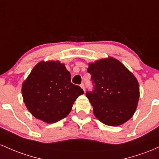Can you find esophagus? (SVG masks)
I'll use <instances>...</instances> for the list:
<instances>
[{
	"label": "esophagus",
	"mask_w": 159,
	"mask_h": 159,
	"mask_svg": "<svg viewBox=\"0 0 159 159\" xmlns=\"http://www.w3.org/2000/svg\"><path fill=\"white\" fill-rule=\"evenodd\" d=\"M80 86H81V88L83 89V91H84L85 92V85H84V84H83V83H82L81 84V85H80Z\"/></svg>",
	"instance_id": "esophagus-1"
}]
</instances>
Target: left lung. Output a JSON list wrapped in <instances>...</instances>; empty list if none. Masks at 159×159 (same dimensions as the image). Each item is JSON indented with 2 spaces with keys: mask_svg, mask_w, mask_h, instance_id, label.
<instances>
[{
  "mask_svg": "<svg viewBox=\"0 0 159 159\" xmlns=\"http://www.w3.org/2000/svg\"><path fill=\"white\" fill-rule=\"evenodd\" d=\"M94 91L86 92L94 116L107 125L119 126L133 116L140 87L136 77L113 57L89 64Z\"/></svg>",
  "mask_w": 159,
  "mask_h": 159,
  "instance_id": "1",
  "label": "left lung"
}]
</instances>
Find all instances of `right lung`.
Wrapping results in <instances>:
<instances>
[{
  "label": "right lung",
  "mask_w": 159,
  "mask_h": 159,
  "mask_svg": "<svg viewBox=\"0 0 159 159\" xmlns=\"http://www.w3.org/2000/svg\"><path fill=\"white\" fill-rule=\"evenodd\" d=\"M83 93L80 86L71 83L70 72L58 61L39 62L22 86L27 109L35 118L47 123L67 116L74 101Z\"/></svg>",
  "instance_id": "right-lung-1"
}]
</instances>
